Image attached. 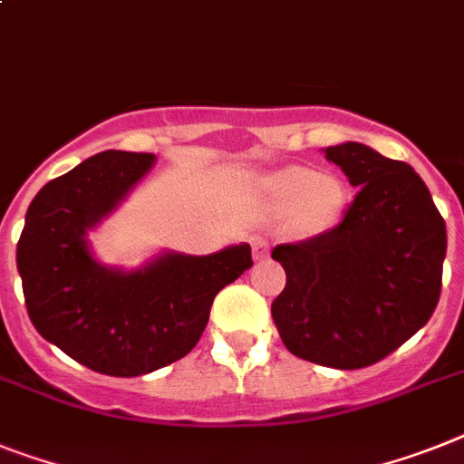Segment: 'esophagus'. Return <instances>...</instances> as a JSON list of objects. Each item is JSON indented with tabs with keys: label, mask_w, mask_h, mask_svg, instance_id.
<instances>
[{
	"label": "esophagus",
	"mask_w": 464,
	"mask_h": 464,
	"mask_svg": "<svg viewBox=\"0 0 464 464\" xmlns=\"http://www.w3.org/2000/svg\"><path fill=\"white\" fill-rule=\"evenodd\" d=\"M251 251H254L256 260L267 258V251H270V241H267L263 235L251 237Z\"/></svg>",
	"instance_id": "34e87169"
}]
</instances>
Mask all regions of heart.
Returning <instances> with one entry per match:
<instances>
[{
	"label": "heart",
	"mask_w": 464,
	"mask_h": 464,
	"mask_svg": "<svg viewBox=\"0 0 464 464\" xmlns=\"http://www.w3.org/2000/svg\"><path fill=\"white\" fill-rule=\"evenodd\" d=\"M273 197L279 208H296L301 227L323 229L339 216L343 191L334 178H320L305 168H292L273 179Z\"/></svg>",
	"instance_id": "1"
}]
</instances>
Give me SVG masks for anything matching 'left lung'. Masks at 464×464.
Segmentation results:
<instances>
[{
  "label": "left lung",
  "instance_id": "1",
  "mask_svg": "<svg viewBox=\"0 0 464 464\" xmlns=\"http://www.w3.org/2000/svg\"><path fill=\"white\" fill-rule=\"evenodd\" d=\"M324 151L358 194L336 227L273 248L286 273L273 320L289 353L361 370L430 323L441 296L446 223L403 160L358 141Z\"/></svg>",
  "mask_w": 464,
  "mask_h": 464
}]
</instances>
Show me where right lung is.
Instances as JSON below:
<instances>
[{"instance_id": "add662e5", "label": "right lung", "mask_w": 464, "mask_h": 464, "mask_svg": "<svg viewBox=\"0 0 464 464\" xmlns=\"http://www.w3.org/2000/svg\"><path fill=\"white\" fill-rule=\"evenodd\" d=\"M154 154L102 151L37 191L16 246L34 329L72 361L140 377L179 361L204 334L213 298L254 266L251 246L168 254L137 273L94 263L85 232L144 178Z\"/></svg>"}]
</instances>
